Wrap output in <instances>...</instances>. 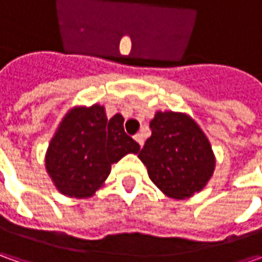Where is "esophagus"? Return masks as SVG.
<instances>
[{
  "instance_id": "34e87169",
  "label": "esophagus",
  "mask_w": 262,
  "mask_h": 262,
  "mask_svg": "<svg viewBox=\"0 0 262 262\" xmlns=\"http://www.w3.org/2000/svg\"><path fill=\"white\" fill-rule=\"evenodd\" d=\"M134 140H136L140 146H143V144H144V138H143V136H141V134H136V136H134Z\"/></svg>"
}]
</instances>
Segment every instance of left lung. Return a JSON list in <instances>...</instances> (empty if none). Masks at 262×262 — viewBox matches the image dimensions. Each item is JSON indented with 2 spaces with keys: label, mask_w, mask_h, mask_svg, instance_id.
Segmentation results:
<instances>
[{
  "label": "left lung",
  "mask_w": 262,
  "mask_h": 262,
  "mask_svg": "<svg viewBox=\"0 0 262 262\" xmlns=\"http://www.w3.org/2000/svg\"><path fill=\"white\" fill-rule=\"evenodd\" d=\"M150 128L151 136L138 157L151 182L175 200L204 189L214 173L216 156L200 125L182 112L157 111Z\"/></svg>",
  "instance_id": "obj_1"
}]
</instances>
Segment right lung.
Returning a JSON list of instances; mask_svg holds the SVG:
<instances>
[{
  "label": "right lung",
  "mask_w": 262,
  "mask_h": 262,
  "mask_svg": "<svg viewBox=\"0 0 262 262\" xmlns=\"http://www.w3.org/2000/svg\"><path fill=\"white\" fill-rule=\"evenodd\" d=\"M138 151L121 114L107 119L105 106H73L49 141L45 167L61 194L81 200L105 185L114 163Z\"/></svg>",
  "instance_id": "add662e5"
}]
</instances>
